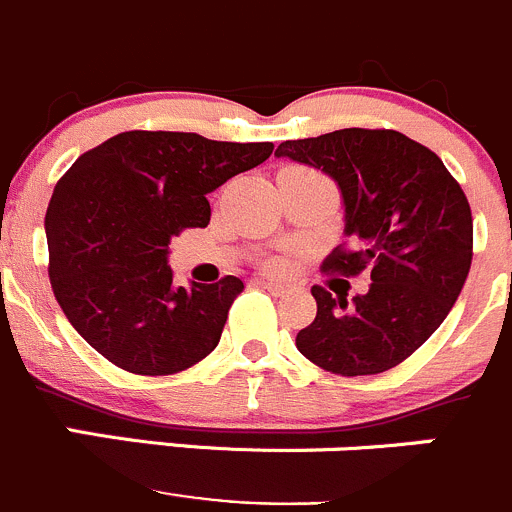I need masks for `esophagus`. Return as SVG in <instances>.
<instances>
[{"label": "esophagus", "instance_id": "esophagus-1", "mask_svg": "<svg viewBox=\"0 0 512 512\" xmlns=\"http://www.w3.org/2000/svg\"><path fill=\"white\" fill-rule=\"evenodd\" d=\"M257 285L265 287L267 292H272V295H280V292H285V285H280V282H272V280H257Z\"/></svg>", "mask_w": 512, "mask_h": 512}]
</instances>
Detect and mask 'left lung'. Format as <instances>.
I'll return each instance as SVG.
<instances>
[{
  "label": "left lung",
  "instance_id": "1",
  "mask_svg": "<svg viewBox=\"0 0 512 512\" xmlns=\"http://www.w3.org/2000/svg\"><path fill=\"white\" fill-rule=\"evenodd\" d=\"M277 157L322 170L345 205V237L325 272H370V290L347 297L312 287L315 320L297 350L335 375H377L413 355L448 317L473 262V215L435 152L395 130L327 132L287 140Z\"/></svg>",
  "mask_w": 512,
  "mask_h": 512
}]
</instances>
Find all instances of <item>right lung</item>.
Wrapping results in <instances>:
<instances>
[{
  "mask_svg": "<svg viewBox=\"0 0 512 512\" xmlns=\"http://www.w3.org/2000/svg\"><path fill=\"white\" fill-rule=\"evenodd\" d=\"M272 142L122 132L57 182L44 230L49 280L74 330L135 375H172L217 347L240 277L172 285V237L210 225L207 195L262 165Z\"/></svg>",
  "mask_w": 512,
  "mask_h": 512,
  "instance_id": "add662e5",
  "label": "right lung"
}]
</instances>
